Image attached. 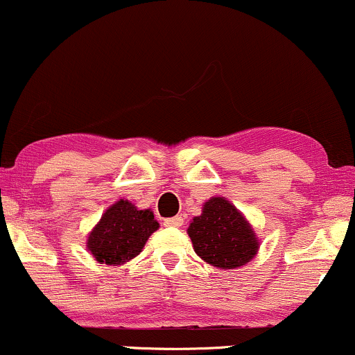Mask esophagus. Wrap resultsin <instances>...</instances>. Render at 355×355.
I'll use <instances>...</instances> for the list:
<instances>
[{"mask_svg":"<svg viewBox=\"0 0 355 355\" xmlns=\"http://www.w3.org/2000/svg\"><path fill=\"white\" fill-rule=\"evenodd\" d=\"M182 224H184V218L179 217V216L166 218V220H164V225L166 227H174V229H179V227H181Z\"/></svg>","mask_w":355,"mask_h":355,"instance_id":"1","label":"esophagus"}]
</instances>
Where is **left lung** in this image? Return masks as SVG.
I'll list each match as a JSON object with an SVG mask.
<instances>
[{
    "label": "left lung",
    "instance_id": "obj_1",
    "mask_svg": "<svg viewBox=\"0 0 355 355\" xmlns=\"http://www.w3.org/2000/svg\"><path fill=\"white\" fill-rule=\"evenodd\" d=\"M187 235L205 263L220 270L247 265L260 250V240L250 222L222 196L205 200L202 214L187 227Z\"/></svg>",
    "mask_w": 355,
    "mask_h": 355
}]
</instances>
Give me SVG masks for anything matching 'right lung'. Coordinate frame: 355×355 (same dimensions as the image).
<instances>
[{
  "mask_svg": "<svg viewBox=\"0 0 355 355\" xmlns=\"http://www.w3.org/2000/svg\"><path fill=\"white\" fill-rule=\"evenodd\" d=\"M157 229L151 209L139 211L131 200L118 199L90 230L85 247L98 263L118 266L139 255Z\"/></svg>",
  "mask_w": 355,
  "mask_h": 355,
  "instance_id": "obj_1",
  "label": "right lung"
}]
</instances>
